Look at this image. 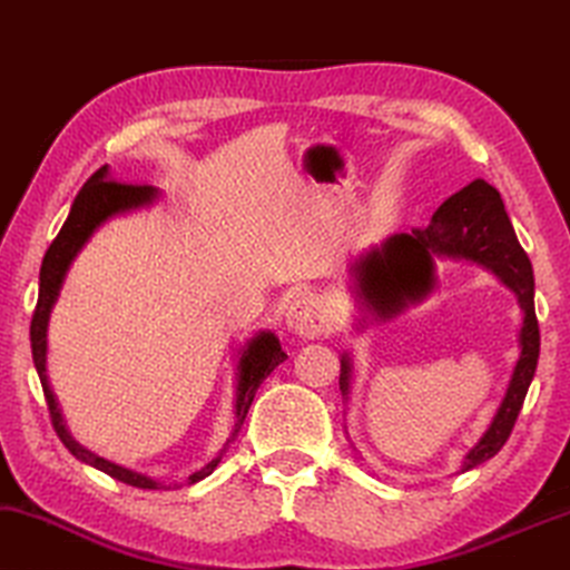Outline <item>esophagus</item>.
<instances>
[{"mask_svg":"<svg viewBox=\"0 0 570 570\" xmlns=\"http://www.w3.org/2000/svg\"><path fill=\"white\" fill-rule=\"evenodd\" d=\"M330 325H333V322H330L327 307L317 294L304 292L299 296H294L292 304L286 307V327L296 335L302 337L327 335Z\"/></svg>","mask_w":570,"mask_h":570,"instance_id":"obj_1","label":"esophagus"}]
</instances>
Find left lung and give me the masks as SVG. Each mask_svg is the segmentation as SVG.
Segmentation results:
<instances>
[{"label":"left lung","mask_w":570,"mask_h":570,"mask_svg":"<svg viewBox=\"0 0 570 570\" xmlns=\"http://www.w3.org/2000/svg\"><path fill=\"white\" fill-rule=\"evenodd\" d=\"M438 258H463L494 271L502 284L517 294L524 314L520 358L512 371V381H509L507 394L489 430L463 461V471H471L504 448L524 396H528L534 368H538L540 327L534 317V276L528 253L522 250L507 217L502 194L483 178H475L440 204V209L424 227L392 235L381 248H373L355 263L353 271L358 294L379 317H392L406 304L420 302L435 288ZM340 392L345 399L351 394V358L347 355L340 361Z\"/></svg>","instance_id":"1"}]
</instances>
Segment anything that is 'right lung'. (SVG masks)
I'll return each instance as SVG.
<instances>
[{
    "mask_svg": "<svg viewBox=\"0 0 570 570\" xmlns=\"http://www.w3.org/2000/svg\"><path fill=\"white\" fill-rule=\"evenodd\" d=\"M158 199V189L148 184H125V181H115L112 174H109V166H101L99 171L91 174L87 184L81 186V191L76 194V199L71 204V212H68L66 223L61 227V233L56 235V240L50 243V248L42 258L40 266V294H38V304L36 312H32V322H30V345H32V361H36L40 384H42V394H46L48 402V412H50V422H53L56 435L61 438V443L71 450V455L79 458V461L95 465V469L105 471L112 479L130 483V487L138 489H158L164 483L150 479L146 473L130 471L125 465H117L112 461H105L97 453H91L83 445L76 443L71 438V432L66 430L61 410H58V402L53 392H50L48 384V373H46V353H48V320H50V309L61 294L63 278L71 268L73 258L79 256V250L87 245V240L99 225H105L109 217L122 215V212L138 209V207H148ZM286 361V353L282 351V343L274 333H261L250 340L248 345L240 351V361H237V389H235V430L230 440H227L225 448L219 450L217 458L204 465L202 471L189 475V483H197L202 479L217 469V463L223 461V455L227 453V448L235 440L237 432H240L245 414H248L253 396H256L258 386L263 384V379L274 371L278 363Z\"/></svg>",
    "mask_w": 570,
    "mask_h": 570,
    "instance_id": "obj_1",
    "label": "right lung"
}]
</instances>
